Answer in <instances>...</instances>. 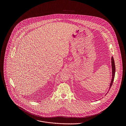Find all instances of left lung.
Instances as JSON below:
<instances>
[{
    "label": "left lung",
    "mask_w": 126,
    "mask_h": 126,
    "mask_svg": "<svg viewBox=\"0 0 126 126\" xmlns=\"http://www.w3.org/2000/svg\"><path fill=\"white\" fill-rule=\"evenodd\" d=\"M111 67H112V78H111V80L110 83V89L111 87V85H112V83L114 80V76H115V63H114V61L113 58L112 57L111 58Z\"/></svg>",
    "instance_id": "left-lung-1"
}]
</instances>
